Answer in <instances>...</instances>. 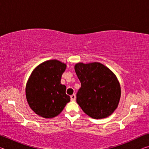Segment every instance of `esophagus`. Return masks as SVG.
Masks as SVG:
<instances>
[{"instance_id":"1","label":"esophagus","mask_w":149,"mask_h":149,"mask_svg":"<svg viewBox=\"0 0 149 149\" xmlns=\"http://www.w3.org/2000/svg\"><path fill=\"white\" fill-rule=\"evenodd\" d=\"M70 98H71V100H72V101H74V100H75V94H73L71 96H70Z\"/></svg>"}]
</instances>
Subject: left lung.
<instances>
[{"label":"left lung","instance_id":"8db88e82","mask_svg":"<svg viewBox=\"0 0 149 149\" xmlns=\"http://www.w3.org/2000/svg\"><path fill=\"white\" fill-rule=\"evenodd\" d=\"M74 68L81 85L76 95L77 104L94 119L109 116L117 108L121 97L116 75L99 62L77 63Z\"/></svg>","mask_w":149,"mask_h":149}]
</instances>
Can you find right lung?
Returning a JSON list of instances; mask_svg holds the SVG:
<instances>
[{
    "label": "right lung",
    "mask_w": 149,
    "mask_h": 149,
    "mask_svg": "<svg viewBox=\"0 0 149 149\" xmlns=\"http://www.w3.org/2000/svg\"><path fill=\"white\" fill-rule=\"evenodd\" d=\"M65 69V63L50 60L32 72L26 84V96L29 107L36 114L45 118H54L70 101V97L65 94L66 87L60 83Z\"/></svg>",
    "instance_id": "right-lung-1"
}]
</instances>
